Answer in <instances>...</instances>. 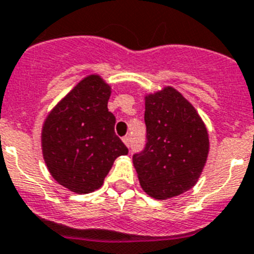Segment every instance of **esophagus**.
Wrapping results in <instances>:
<instances>
[{
	"instance_id": "obj_1",
	"label": "esophagus",
	"mask_w": 254,
	"mask_h": 254,
	"mask_svg": "<svg viewBox=\"0 0 254 254\" xmlns=\"http://www.w3.org/2000/svg\"><path fill=\"white\" fill-rule=\"evenodd\" d=\"M123 142H124V144L127 145V147H130V144H131V138H130L129 135L124 136V138H123Z\"/></svg>"
}]
</instances>
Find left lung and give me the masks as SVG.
<instances>
[{
  "instance_id": "left-lung-1",
  "label": "left lung",
  "mask_w": 254,
  "mask_h": 254,
  "mask_svg": "<svg viewBox=\"0 0 254 254\" xmlns=\"http://www.w3.org/2000/svg\"><path fill=\"white\" fill-rule=\"evenodd\" d=\"M147 143L133 154L143 190L156 199L193 188L209 149L206 125L191 103L173 87L145 96Z\"/></svg>"
}]
</instances>
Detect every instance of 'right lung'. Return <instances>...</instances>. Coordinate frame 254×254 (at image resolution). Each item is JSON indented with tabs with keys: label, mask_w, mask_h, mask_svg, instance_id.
<instances>
[{
	"label": "right lung",
	"mask_w": 254,
	"mask_h": 254,
	"mask_svg": "<svg viewBox=\"0 0 254 254\" xmlns=\"http://www.w3.org/2000/svg\"><path fill=\"white\" fill-rule=\"evenodd\" d=\"M110 87L100 75L80 80L46 118L42 152L55 180L78 194L103 184L119 156L127 148L115 134L114 114L107 103Z\"/></svg>",
	"instance_id": "obj_1"
}]
</instances>
